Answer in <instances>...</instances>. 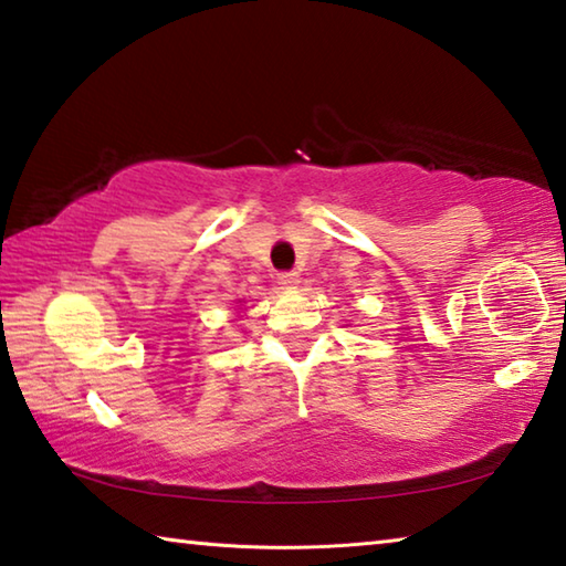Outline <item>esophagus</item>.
<instances>
[{
  "instance_id": "34e87169",
  "label": "esophagus",
  "mask_w": 566,
  "mask_h": 566,
  "mask_svg": "<svg viewBox=\"0 0 566 566\" xmlns=\"http://www.w3.org/2000/svg\"><path fill=\"white\" fill-rule=\"evenodd\" d=\"M280 284L296 286V284H300V274H296V272H282L280 274Z\"/></svg>"
}]
</instances>
